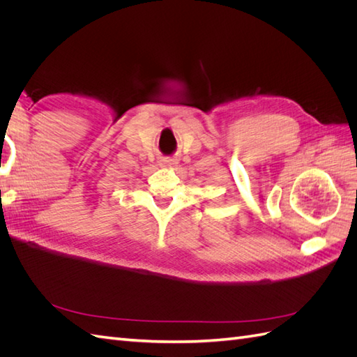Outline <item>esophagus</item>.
Instances as JSON below:
<instances>
[{
  "label": "esophagus",
  "instance_id": "obj_1",
  "mask_svg": "<svg viewBox=\"0 0 357 357\" xmlns=\"http://www.w3.org/2000/svg\"><path fill=\"white\" fill-rule=\"evenodd\" d=\"M172 165H176L174 159H162L160 160V167H172Z\"/></svg>",
  "mask_w": 357,
  "mask_h": 357
}]
</instances>
